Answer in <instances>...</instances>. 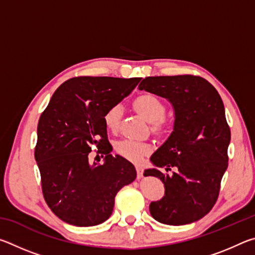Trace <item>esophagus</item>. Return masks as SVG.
Wrapping results in <instances>:
<instances>
[{
    "label": "esophagus",
    "mask_w": 255,
    "mask_h": 255,
    "mask_svg": "<svg viewBox=\"0 0 255 255\" xmlns=\"http://www.w3.org/2000/svg\"><path fill=\"white\" fill-rule=\"evenodd\" d=\"M136 171H137V178L138 179L143 178V169H141L139 165L136 166Z\"/></svg>",
    "instance_id": "esophagus-1"
}]
</instances>
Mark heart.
Masks as SVG:
<instances>
[{"label":"heart","instance_id":"heart-1","mask_svg":"<svg viewBox=\"0 0 255 255\" xmlns=\"http://www.w3.org/2000/svg\"><path fill=\"white\" fill-rule=\"evenodd\" d=\"M135 109L147 120L154 124V128H157L159 122L165 116V106L154 94L145 93L137 97L133 101ZM123 116V108L120 105L110 107L103 116V123L111 131H116L119 127L120 119ZM116 152L120 156L129 159L131 162H140L146 154L149 153V145L133 139H124L116 144Z\"/></svg>","mask_w":255,"mask_h":255}]
</instances>
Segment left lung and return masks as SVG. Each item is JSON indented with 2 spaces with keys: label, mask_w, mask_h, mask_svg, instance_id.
Instances as JSON below:
<instances>
[{
  "label": "left lung",
  "mask_w": 255,
  "mask_h": 255,
  "mask_svg": "<svg viewBox=\"0 0 255 255\" xmlns=\"http://www.w3.org/2000/svg\"><path fill=\"white\" fill-rule=\"evenodd\" d=\"M139 90L165 98L174 109V126L169 138L150 156L155 169L145 170L164 183L161 200L149 205L154 219L166 225L199 221L217 201L221 181L228 166L231 130L217 90L195 75L149 76ZM158 167L171 176L162 174Z\"/></svg>",
  "instance_id": "obj_1"
}]
</instances>
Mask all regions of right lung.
<instances>
[{
	"mask_svg": "<svg viewBox=\"0 0 255 255\" xmlns=\"http://www.w3.org/2000/svg\"><path fill=\"white\" fill-rule=\"evenodd\" d=\"M140 80L73 77L56 90L41 114L34 158L47 205L63 222L80 227L106 222L117 192L136 179L130 162L110 154L103 116ZM93 147L106 155L103 164L89 163Z\"/></svg>",
	"mask_w": 255,
	"mask_h": 255,
	"instance_id": "add662e5",
	"label": "right lung"
}]
</instances>
